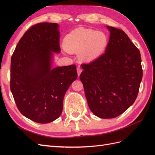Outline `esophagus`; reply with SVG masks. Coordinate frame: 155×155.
I'll return each instance as SVG.
<instances>
[{
  "instance_id": "esophagus-1",
  "label": "esophagus",
  "mask_w": 155,
  "mask_h": 155,
  "mask_svg": "<svg viewBox=\"0 0 155 155\" xmlns=\"http://www.w3.org/2000/svg\"><path fill=\"white\" fill-rule=\"evenodd\" d=\"M77 72H78V76H79V75H80V74L81 73V72H82V70H81V68L79 67H78V68H77Z\"/></svg>"
}]
</instances>
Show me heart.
Returning a JSON list of instances; mask_svg holds the SVG:
<instances>
[{
	"label": "heart",
	"mask_w": 155,
	"mask_h": 155,
	"mask_svg": "<svg viewBox=\"0 0 155 155\" xmlns=\"http://www.w3.org/2000/svg\"><path fill=\"white\" fill-rule=\"evenodd\" d=\"M108 45V38L102 31L79 28L68 34L64 39V48L68 52L80 51L82 59L90 61L99 58Z\"/></svg>",
	"instance_id": "heart-1"
}]
</instances>
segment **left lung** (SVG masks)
I'll list each match as a JSON object with an SVG mask.
<instances>
[{
  "label": "left lung",
  "instance_id": "left-lung-1",
  "mask_svg": "<svg viewBox=\"0 0 155 155\" xmlns=\"http://www.w3.org/2000/svg\"><path fill=\"white\" fill-rule=\"evenodd\" d=\"M110 34L105 52L80 74L89 109L100 118H113L132 105L142 79L139 50L121 30L107 26Z\"/></svg>",
  "mask_w": 155,
  "mask_h": 155
}]
</instances>
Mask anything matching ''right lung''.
<instances>
[{
	"label": "right lung",
	"mask_w": 155,
	"mask_h": 155,
	"mask_svg": "<svg viewBox=\"0 0 155 155\" xmlns=\"http://www.w3.org/2000/svg\"><path fill=\"white\" fill-rule=\"evenodd\" d=\"M57 23L31 26L18 41L11 59L10 89L21 113L39 124L50 123L62 113L63 98L78 78L75 64L52 68L60 52Z\"/></svg>",
	"instance_id": "obj_1"
}]
</instances>
